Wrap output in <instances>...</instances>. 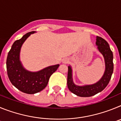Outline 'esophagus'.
Instances as JSON below:
<instances>
[{"label": "esophagus", "instance_id": "1", "mask_svg": "<svg viewBox=\"0 0 121 121\" xmlns=\"http://www.w3.org/2000/svg\"><path fill=\"white\" fill-rule=\"evenodd\" d=\"M63 62H64V64H67V63L69 62V60H68V59H64L63 60Z\"/></svg>", "mask_w": 121, "mask_h": 121}]
</instances>
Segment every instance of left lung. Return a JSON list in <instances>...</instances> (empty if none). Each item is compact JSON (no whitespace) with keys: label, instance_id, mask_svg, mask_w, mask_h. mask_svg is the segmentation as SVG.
Instances as JSON below:
<instances>
[{"label":"left lung","instance_id":"8db88e82","mask_svg":"<svg viewBox=\"0 0 121 121\" xmlns=\"http://www.w3.org/2000/svg\"><path fill=\"white\" fill-rule=\"evenodd\" d=\"M96 45L98 48L102 53L105 59V71L101 79L97 83L93 85H85L80 86L74 85L72 79V70L71 67H68V77H67V85L68 89L71 92L81 97H90L96 95L98 93L102 91L104 89L112 78L113 72V56L111 51L110 46L106 40L102 37L97 36Z\"/></svg>","mask_w":121,"mask_h":121}]
</instances>
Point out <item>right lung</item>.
<instances>
[{
  "instance_id": "add662e5",
  "label": "right lung",
  "mask_w": 121,
  "mask_h": 121,
  "mask_svg": "<svg viewBox=\"0 0 121 121\" xmlns=\"http://www.w3.org/2000/svg\"><path fill=\"white\" fill-rule=\"evenodd\" d=\"M33 33L35 31L29 32L21 39L16 40L8 52L6 59V70L9 81L18 90L27 94H35L44 89L51 74L59 66H50L35 73L26 71L22 67L19 60L21 48L25 40Z\"/></svg>"
}]
</instances>
